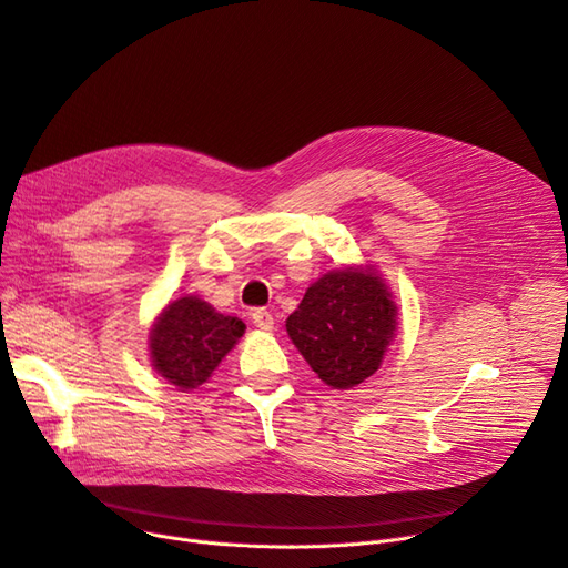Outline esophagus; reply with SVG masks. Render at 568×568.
<instances>
[{
    "instance_id": "obj_1",
    "label": "esophagus",
    "mask_w": 568,
    "mask_h": 568,
    "mask_svg": "<svg viewBox=\"0 0 568 568\" xmlns=\"http://www.w3.org/2000/svg\"><path fill=\"white\" fill-rule=\"evenodd\" d=\"M251 317H253V324L257 326V329H262V332L274 329V315L268 313L266 308H255V311L251 313Z\"/></svg>"
}]
</instances>
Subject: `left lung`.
Returning a JSON list of instances; mask_svg holds the SVG:
<instances>
[{"label": "left lung", "mask_w": 568, "mask_h": 568, "mask_svg": "<svg viewBox=\"0 0 568 568\" xmlns=\"http://www.w3.org/2000/svg\"><path fill=\"white\" fill-rule=\"evenodd\" d=\"M398 308L373 266H345L317 278L285 326L294 347L332 389H352L382 364L396 336Z\"/></svg>", "instance_id": "obj_1"}]
</instances>
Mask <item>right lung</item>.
<instances>
[{"label":"right lung","instance_id":"right-lung-1","mask_svg":"<svg viewBox=\"0 0 568 568\" xmlns=\"http://www.w3.org/2000/svg\"><path fill=\"white\" fill-rule=\"evenodd\" d=\"M244 332L242 320L216 313L189 294L170 302L156 317L149 332V356L161 377L179 392H191L212 377Z\"/></svg>","mask_w":568,"mask_h":568}]
</instances>
